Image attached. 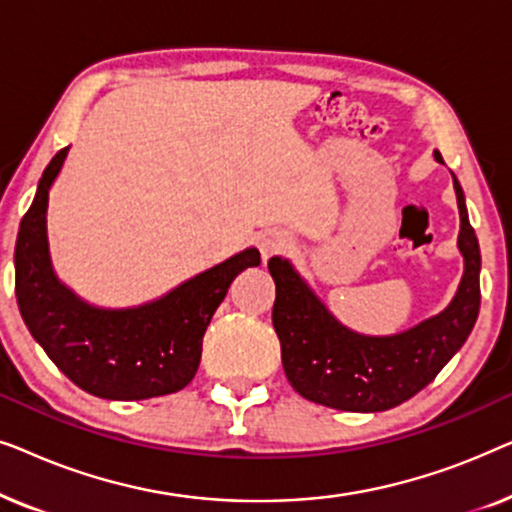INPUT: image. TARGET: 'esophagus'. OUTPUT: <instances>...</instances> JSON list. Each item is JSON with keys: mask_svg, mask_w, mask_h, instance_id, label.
<instances>
[{"mask_svg": "<svg viewBox=\"0 0 512 512\" xmlns=\"http://www.w3.org/2000/svg\"><path fill=\"white\" fill-rule=\"evenodd\" d=\"M289 247H291V237L282 233V230H268V233L258 237V251H261L263 263H268L272 256L284 254Z\"/></svg>", "mask_w": 512, "mask_h": 512, "instance_id": "34e87169", "label": "esophagus"}]
</instances>
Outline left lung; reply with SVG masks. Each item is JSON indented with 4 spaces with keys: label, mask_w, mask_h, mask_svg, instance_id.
<instances>
[{
    "label": "left lung",
    "mask_w": 512,
    "mask_h": 512,
    "mask_svg": "<svg viewBox=\"0 0 512 512\" xmlns=\"http://www.w3.org/2000/svg\"><path fill=\"white\" fill-rule=\"evenodd\" d=\"M436 160L443 163L440 153ZM452 181L464 277L443 312L408 331L382 338L349 331L286 258L268 261L277 289L272 324L282 342L284 373L307 401L349 412L396 408L422 391L471 335L480 312V247L454 174Z\"/></svg>",
    "instance_id": "8db88e82"
}]
</instances>
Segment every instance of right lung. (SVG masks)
I'll return each mask as SVG.
<instances>
[{"label":"right lung","mask_w":512,"mask_h":512,"mask_svg":"<svg viewBox=\"0 0 512 512\" xmlns=\"http://www.w3.org/2000/svg\"><path fill=\"white\" fill-rule=\"evenodd\" d=\"M69 146L55 153L20 221L16 298L25 326L55 366L88 394L109 401H144L174 394L200 366L202 335L242 270L261 265L249 247L186 279L163 298L125 310L88 305L55 275L48 251V191Z\"/></svg>","instance_id":"add662e5"}]
</instances>
